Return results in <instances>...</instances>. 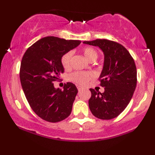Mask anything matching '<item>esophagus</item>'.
<instances>
[{"instance_id":"esophagus-1","label":"esophagus","mask_w":155,"mask_h":155,"mask_svg":"<svg viewBox=\"0 0 155 155\" xmlns=\"http://www.w3.org/2000/svg\"><path fill=\"white\" fill-rule=\"evenodd\" d=\"M77 89H78V90L80 91L81 89V87H79V86H77Z\"/></svg>"}]
</instances>
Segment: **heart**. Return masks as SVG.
I'll return each mask as SVG.
<instances>
[{
  "mask_svg": "<svg viewBox=\"0 0 155 155\" xmlns=\"http://www.w3.org/2000/svg\"><path fill=\"white\" fill-rule=\"evenodd\" d=\"M82 53L86 58L89 61H94L98 56L97 50L90 47H86L82 49ZM72 52L68 51L64 53L61 58V63L65 69H68L71 66ZM94 74L91 71H75L69 74L68 79L69 81L79 85H85L91 79H92Z\"/></svg>",
  "mask_w": 155,
  "mask_h": 155,
  "instance_id": "heart-1",
  "label": "heart"
}]
</instances>
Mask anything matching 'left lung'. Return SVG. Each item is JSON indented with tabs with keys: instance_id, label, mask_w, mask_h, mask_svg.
I'll list each match as a JSON object with an SVG mask.
<instances>
[{
	"instance_id": "left-lung-1",
	"label": "left lung",
	"mask_w": 155,
	"mask_h": 155,
	"mask_svg": "<svg viewBox=\"0 0 155 155\" xmlns=\"http://www.w3.org/2000/svg\"><path fill=\"white\" fill-rule=\"evenodd\" d=\"M84 43L98 46L104 53V66L99 81L105 92L89 89L92 95L89 107L94 116L110 120L119 115L131 101L137 82L134 60L122 45L114 41L97 39Z\"/></svg>"
}]
</instances>
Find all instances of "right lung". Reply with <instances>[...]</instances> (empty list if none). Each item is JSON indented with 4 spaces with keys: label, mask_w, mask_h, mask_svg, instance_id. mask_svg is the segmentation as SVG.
I'll use <instances>...</instances> for the list:
<instances>
[{
    "label": "right lung",
    "mask_w": 155,
    "mask_h": 155,
    "mask_svg": "<svg viewBox=\"0 0 155 155\" xmlns=\"http://www.w3.org/2000/svg\"><path fill=\"white\" fill-rule=\"evenodd\" d=\"M81 43L80 40L56 37L40 39L26 50L20 66V81L33 111L43 120L56 123L69 116L77 94L76 86L65 84L55 89L53 82L64 72L61 58Z\"/></svg>",
    "instance_id": "1"
}]
</instances>
